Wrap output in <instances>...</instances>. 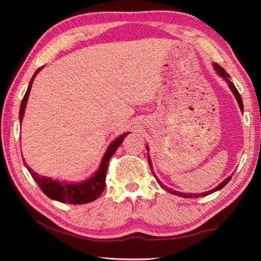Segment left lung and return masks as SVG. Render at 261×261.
<instances>
[{
	"mask_svg": "<svg viewBox=\"0 0 261 261\" xmlns=\"http://www.w3.org/2000/svg\"><path fill=\"white\" fill-rule=\"evenodd\" d=\"M213 67H215V69H216V72L223 78V80L227 83V85H228V87H230V89L232 90V92H233V94L235 96V98H236V100H238V103H239V106H240V109H241V111L243 112V110H244V107H243V100H242V97H241V94H240V92L238 91V89L235 88V86H234V84L230 81V75H228L227 73H226V70L223 68V67H221L219 64H217V63H215V64H213ZM147 148V150L149 149L148 148V146L146 147ZM148 162H149V165H150V168L152 167L151 165V161H150V156H149V154H148ZM152 174H153V172H152ZM153 176L155 177V175L153 174ZM156 178V177H155ZM232 178V176H228L227 178H225L222 183L221 184H219L216 188H213V189H211V191H208V192H206V193H200V194H189V193H181V192H176V191H173L172 188H169V187H167L165 185H163L161 181L156 178V180H158V183H159L165 191H168L169 193H171V194H173V195H176V196H179V197H183V198H199V197H203V196H208V195H210V194H212V193H215V192H217V191H220L221 188H223L228 181H230V179Z\"/></svg>",
	"mask_w": 261,
	"mask_h": 261,
	"instance_id": "1",
	"label": "left lung"
}]
</instances>
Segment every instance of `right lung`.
Here are the masks:
<instances>
[{
  "label": "right lung",
  "mask_w": 261,
  "mask_h": 261,
  "mask_svg": "<svg viewBox=\"0 0 261 261\" xmlns=\"http://www.w3.org/2000/svg\"><path fill=\"white\" fill-rule=\"evenodd\" d=\"M42 67H39L36 73L34 74L33 78L29 83L28 89L25 93V96L22 98L20 110H19V122H21L23 113H25V109L27 105V100L30 93L31 86H33V82L35 77L39 73ZM128 133H125L120 137H117L112 144H110L108 147V150L106 151L103 158H102L100 167L97 170L94 174L82 183H66V181H60L57 179H52L49 177H44L39 175L38 173L34 172L33 169H30L28 165L23 161V164L29 171V173L33 176V178L37 181V184L40 187L41 191L49 197V198L53 200H58L60 202H66L70 204H83L87 202H91L96 200L98 197L105 191L106 187V176H107V171L109 167V161L111 159V156L115 153L116 149L120 147V145L123 143L125 136L127 135Z\"/></svg>",
  "instance_id": "obj_1"
}]
</instances>
